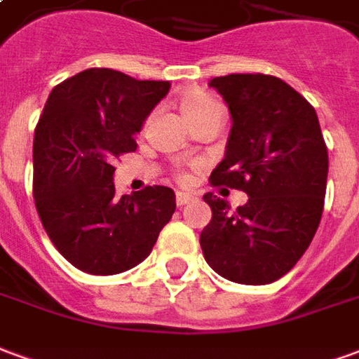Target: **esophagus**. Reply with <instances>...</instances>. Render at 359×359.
<instances>
[{
	"label": "esophagus",
	"mask_w": 359,
	"mask_h": 359,
	"mask_svg": "<svg viewBox=\"0 0 359 359\" xmlns=\"http://www.w3.org/2000/svg\"><path fill=\"white\" fill-rule=\"evenodd\" d=\"M194 200V196L192 194H187V192H177V203L179 205H187Z\"/></svg>",
	"instance_id": "obj_1"
}]
</instances>
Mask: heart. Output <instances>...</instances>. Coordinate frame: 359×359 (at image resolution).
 <instances>
[{
	"label": "heart",
	"instance_id": "heart-1",
	"mask_svg": "<svg viewBox=\"0 0 359 359\" xmlns=\"http://www.w3.org/2000/svg\"><path fill=\"white\" fill-rule=\"evenodd\" d=\"M182 113L188 121V118L202 117V115H210V113H223V111H221L217 100H213L211 95L203 94V92H196L182 100Z\"/></svg>",
	"mask_w": 359,
	"mask_h": 359
}]
</instances>
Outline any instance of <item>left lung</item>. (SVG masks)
Masks as SVG:
<instances>
[{
	"instance_id": "1",
	"label": "left lung",
	"mask_w": 359,
	"mask_h": 359,
	"mask_svg": "<svg viewBox=\"0 0 359 359\" xmlns=\"http://www.w3.org/2000/svg\"><path fill=\"white\" fill-rule=\"evenodd\" d=\"M233 126L211 184L238 188L248 202L233 211L211 192V221L200 234L205 262L241 285H269L292 269L313 241L325 203L329 156L316 109L269 74L210 81Z\"/></svg>"
}]
</instances>
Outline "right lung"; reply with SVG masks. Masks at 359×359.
Masks as SVG:
<instances>
[{"label": "right lung", "instance_id": "add662e5", "mask_svg": "<svg viewBox=\"0 0 359 359\" xmlns=\"http://www.w3.org/2000/svg\"><path fill=\"white\" fill-rule=\"evenodd\" d=\"M167 81L86 69L51 90L34 133V200L46 233L76 269L117 275L142 264L175 213V192L115 196V159L163 100Z\"/></svg>", "mask_w": 359, "mask_h": 359}]
</instances>
